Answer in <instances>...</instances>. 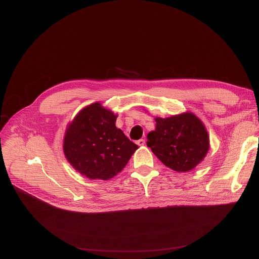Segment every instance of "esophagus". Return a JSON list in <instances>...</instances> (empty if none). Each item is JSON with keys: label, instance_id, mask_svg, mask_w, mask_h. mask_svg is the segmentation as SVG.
Masks as SVG:
<instances>
[{"label": "esophagus", "instance_id": "obj_1", "mask_svg": "<svg viewBox=\"0 0 259 259\" xmlns=\"http://www.w3.org/2000/svg\"><path fill=\"white\" fill-rule=\"evenodd\" d=\"M137 144H138L139 146H144V145L146 144V141L143 140V139H141V140H139V141L137 142Z\"/></svg>", "mask_w": 259, "mask_h": 259}]
</instances>
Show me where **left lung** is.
<instances>
[{"label": "left lung", "instance_id": "obj_1", "mask_svg": "<svg viewBox=\"0 0 259 259\" xmlns=\"http://www.w3.org/2000/svg\"><path fill=\"white\" fill-rule=\"evenodd\" d=\"M147 146L168 168L178 172L194 169L209 150V135L201 120L191 112L156 117Z\"/></svg>", "mask_w": 259, "mask_h": 259}]
</instances>
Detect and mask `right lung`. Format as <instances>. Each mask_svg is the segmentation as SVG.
Segmentation results:
<instances>
[{
    "label": "right lung",
    "instance_id": "1",
    "mask_svg": "<svg viewBox=\"0 0 259 259\" xmlns=\"http://www.w3.org/2000/svg\"><path fill=\"white\" fill-rule=\"evenodd\" d=\"M116 117L100 103H94L80 110L66 130L65 156L88 179L114 178L139 148L116 128Z\"/></svg>",
    "mask_w": 259,
    "mask_h": 259
}]
</instances>
